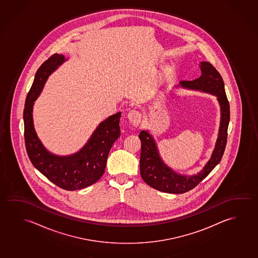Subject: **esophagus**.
<instances>
[{"label": "esophagus", "mask_w": 258, "mask_h": 258, "mask_svg": "<svg viewBox=\"0 0 258 258\" xmlns=\"http://www.w3.org/2000/svg\"><path fill=\"white\" fill-rule=\"evenodd\" d=\"M127 117H128L129 122L135 127L138 126L142 121V114L138 111H130L127 115Z\"/></svg>", "instance_id": "1"}]
</instances>
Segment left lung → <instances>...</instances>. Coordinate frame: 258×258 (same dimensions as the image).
<instances>
[{"label":"left lung","instance_id":"8db88e82","mask_svg":"<svg viewBox=\"0 0 258 258\" xmlns=\"http://www.w3.org/2000/svg\"><path fill=\"white\" fill-rule=\"evenodd\" d=\"M201 75L194 81H183L181 85L184 88L211 92L216 95L221 108V127L216 147L208 163L203 171L196 176H180L168 168L160 158L154 140L146 131L140 133L141 158L140 172L143 181L152 188L169 194H184L195 188L202 180L208 176L210 172L220 163L225 151L229 126V103L226 96L224 82L221 74L208 61L201 62Z\"/></svg>","mask_w":258,"mask_h":258}]
</instances>
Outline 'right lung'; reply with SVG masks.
<instances>
[{"mask_svg": "<svg viewBox=\"0 0 258 258\" xmlns=\"http://www.w3.org/2000/svg\"><path fill=\"white\" fill-rule=\"evenodd\" d=\"M63 61H66L63 55L54 53L42 63L36 73L23 112L25 145L29 160L37 170L59 187L74 191L94 184L104 174L112 145L120 136L121 112L100 123L89 143L78 153L58 157L46 152L37 139L33 126V104L47 77Z\"/></svg>", "mask_w": 258, "mask_h": 258, "instance_id": "obj_1", "label": "right lung"}]
</instances>
